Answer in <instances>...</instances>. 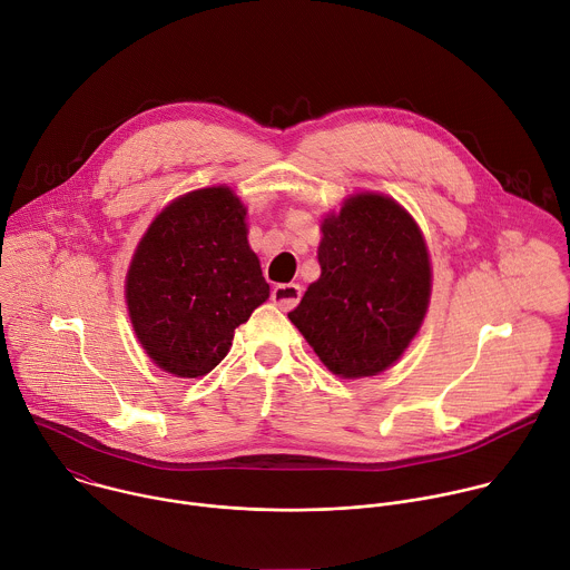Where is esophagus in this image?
Segmentation results:
<instances>
[{"label":"esophagus","instance_id":"esophagus-1","mask_svg":"<svg viewBox=\"0 0 570 570\" xmlns=\"http://www.w3.org/2000/svg\"><path fill=\"white\" fill-rule=\"evenodd\" d=\"M302 297V288L297 284H279L273 288V302L282 308V311H291Z\"/></svg>","mask_w":570,"mask_h":570}]
</instances>
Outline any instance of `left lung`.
I'll list each match as a JSON object with an SVG mask.
<instances>
[{
    "mask_svg": "<svg viewBox=\"0 0 570 570\" xmlns=\"http://www.w3.org/2000/svg\"><path fill=\"white\" fill-rule=\"evenodd\" d=\"M320 277L288 320L341 379L376 376L417 338L433 266L422 227L392 196L358 191L320 220Z\"/></svg>",
    "mask_w": 570,
    "mask_h": 570,
    "instance_id": "1",
    "label": "left lung"
}]
</instances>
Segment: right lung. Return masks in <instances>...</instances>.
<instances>
[{
    "mask_svg": "<svg viewBox=\"0 0 570 570\" xmlns=\"http://www.w3.org/2000/svg\"><path fill=\"white\" fill-rule=\"evenodd\" d=\"M124 297L139 345L161 372H212L234 330L271 297L236 191L194 189L161 209L132 253Z\"/></svg>",
    "mask_w": 570,
    "mask_h": 570,
    "instance_id": "add662e5",
    "label": "right lung"
}]
</instances>
